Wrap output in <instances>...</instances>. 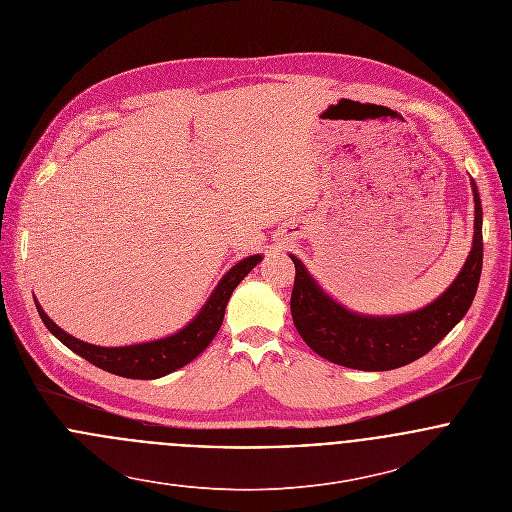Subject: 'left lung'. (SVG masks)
Returning a JSON list of instances; mask_svg holds the SVG:
<instances>
[{
  "mask_svg": "<svg viewBox=\"0 0 512 512\" xmlns=\"http://www.w3.org/2000/svg\"><path fill=\"white\" fill-rule=\"evenodd\" d=\"M471 187L475 197L473 248L449 290L420 311L394 317L357 315L323 292L292 256L295 280L290 307L301 339L319 357L359 370H392L430 353L463 319L481 278L483 209L473 179Z\"/></svg>",
  "mask_w": 512,
  "mask_h": 512,
  "instance_id": "left-lung-1",
  "label": "left lung"
}]
</instances>
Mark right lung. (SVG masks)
I'll return each mask as SVG.
<instances>
[{
    "label": "right lung",
    "mask_w": 512,
    "mask_h": 512,
    "mask_svg": "<svg viewBox=\"0 0 512 512\" xmlns=\"http://www.w3.org/2000/svg\"><path fill=\"white\" fill-rule=\"evenodd\" d=\"M262 260V256H248L242 262H238L234 268L226 272V276L220 280L217 290L211 293L205 307L199 311V315L179 333L142 343V345H130V347H96L90 343H84L80 339H74L73 335L65 333L59 325H55L43 307L37 303V311L45 323V327L73 353L86 359L102 370H108L112 374L124 376V378H138V380H151L165 376L181 366L191 363L195 357H199L209 343L219 333L224 309L228 303V297L234 292V288L250 274V270Z\"/></svg>",
    "instance_id": "right-lung-1"
}]
</instances>
